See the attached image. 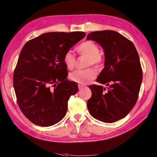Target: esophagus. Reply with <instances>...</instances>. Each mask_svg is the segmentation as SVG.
<instances>
[{
    "mask_svg": "<svg viewBox=\"0 0 157 157\" xmlns=\"http://www.w3.org/2000/svg\"><path fill=\"white\" fill-rule=\"evenodd\" d=\"M86 86H84V85H81V84H78V89L79 90H82L84 88H86Z\"/></svg>",
    "mask_w": 157,
    "mask_h": 157,
    "instance_id": "34e87169",
    "label": "esophagus"
}]
</instances>
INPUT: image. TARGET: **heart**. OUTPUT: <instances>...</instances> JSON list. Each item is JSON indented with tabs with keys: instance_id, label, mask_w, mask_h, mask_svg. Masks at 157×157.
Here are the masks:
<instances>
[{
	"instance_id": "heart-1",
	"label": "heart",
	"mask_w": 157,
	"mask_h": 157,
	"mask_svg": "<svg viewBox=\"0 0 157 157\" xmlns=\"http://www.w3.org/2000/svg\"><path fill=\"white\" fill-rule=\"evenodd\" d=\"M77 51L80 55L88 57V66L93 65L96 67H99L103 62L101 56L99 54V50L96 44L92 41H85L80 44ZM63 63L67 69L71 70L75 67V56L72 52H65L63 58ZM96 71L92 68H88L84 70H77L69 75V78L73 82L80 84H86L96 77Z\"/></svg>"
}]
</instances>
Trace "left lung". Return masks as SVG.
Here are the masks:
<instances>
[{
    "mask_svg": "<svg viewBox=\"0 0 157 157\" xmlns=\"http://www.w3.org/2000/svg\"><path fill=\"white\" fill-rule=\"evenodd\" d=\"M87 40L96 42L104 50L105 67L96 81L109 87L91 85L87 101L90 115L106 123L124 118L136 105L143 79L140 57L133 42L117 31L90 33Z\"/></svg>",
    "mask_w": 157,
    "mask_h": 157,
    "instance_id": "obj_1",
    "label": "left lung"
}]
</instances>
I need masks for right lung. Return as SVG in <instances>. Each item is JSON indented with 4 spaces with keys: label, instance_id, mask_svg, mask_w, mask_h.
Returning a JSON list of instances; mask_svg holds the SVG:
<instances>
[{
    "label": "right lung",
    "instance_id": "right-lung-1",
    "mask_svg": "<svg viewBox=\"0 0 157 157\" xmlns=\"http://www.w3.org/2000/svg\"><path fill=\"white\" fill-rule=\"evenodd\" d=\"M86 36L84 32H49L23 47L13 73V88L21 112L35 125L48 127L61 121L77 84L67 79L63 56Z\"/></svg>",
    "mask_w": 157,
    "mask_h": 157
}]
</instances>
